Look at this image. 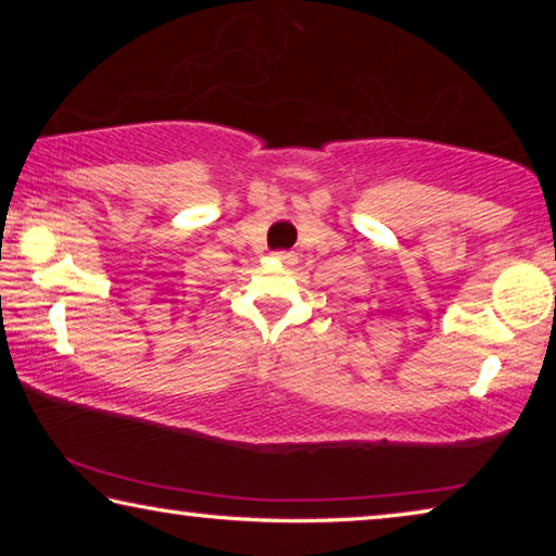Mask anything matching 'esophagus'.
Wrapping results in <instances>:
<instances>
[{"label": "esophagus", "mask_w": 556, "mask_h": 556, "mask_svg": "<svg viewBox=\"0 0 556 556\" xmlns=\"http://www.w3.org/2000/svg\"><path fill=\"white\" fill-rule=\"evenodd\" d=\"M275 257L279 265H287V267H291V265H296V255H291V252H275Z\"/></svg>", "instance_id": "1"}]
</instances>
